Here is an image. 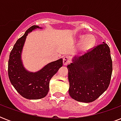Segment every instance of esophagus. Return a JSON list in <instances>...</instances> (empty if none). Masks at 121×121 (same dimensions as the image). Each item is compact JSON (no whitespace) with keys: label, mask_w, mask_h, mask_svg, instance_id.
<instances>
[{"label":"esophagus","mask_w":121,"mask_h":121,"mask_svg":"<svg viewBox=\"0 0 121 121\" xmlns=\"http://www.w3.org/2000/svg\"><path fill=\"white\" fill-rule=\"evenodd\" d=\"M63 65H67L70 62V60L68 57L66 56L63 58Z\"/></svg>","instance_id":"1"}]
</instances>
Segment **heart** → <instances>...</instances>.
Returning <instances> with one entry per match:
<instances>
[{
  "mask_svg": "<svg viewBox=\"0 0 121 121\" xmlns=\"http://www.w3.org/2000/svg\"><path fill=\"white\" fill-rule=\"evenodd\" d=\"M81 40H83L81 43V48L83 50L90 49L95 43V38L92 35H88V36H81Z\"/></svg>",
  "mask_w": 121,
  "mask_h": 121,
  "instance_id": "b5f03b06",
  "label": "heart"
}]
</instances>
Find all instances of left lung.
Instances as JSON below:
<instances>
[{
  "label": "left lung",
  "mask_w": 121,
  "mask_h": 121,
  "mask_svg": "<svg viewBox=\"0 0 121 121\" xmlns=\"http://www.w3.org/2000/svg\"><path fill=\"white\" fill-rule=\"evenodd\" d=\"M67 68L70 97L85 103L95 100L111 81L112 61L109 46L103 42L85 55L73 57Z\"/></svg>",
  "instance_id": "obj_1"
}]
</instances>
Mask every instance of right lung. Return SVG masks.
Instances as JSON below:
<instances>
[{
  "label": "right lung",
  "instance_id": "obj_1",
  "mask_svg": "<svg viewBox=\"0 0 121 121\" xmlns=\"http://www.w3.org/2000/svg\"><path fill=\"white\" fill-rule=\"evenodd\" d=\"M36 29H43L33 26L16 41L9 55L8 62L9 78L17 92L23 97L30 100L44 98L49 91V81L63 66V59L52 61L37 72L27 70L22 60V53L28 34Z\"/></svg>",
  "mask_w": 121,
  "mask_h": 121
}]
</instances>
